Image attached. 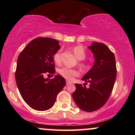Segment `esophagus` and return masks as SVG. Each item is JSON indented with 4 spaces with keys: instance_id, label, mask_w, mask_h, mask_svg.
I'll list each match as a JSON object with an SVG mask.
<instances>
[{
    "instance_id": "esophagus-1",
    "label": "esophagus",
    "mask_w": 135,
    "mask_h": 135,
    "mask_svg": "<svg viewBox=\"0 0 135 135\" xmlns=\"http://www.w3.org/2000/svg\"><path fill=\"white\" fill-rule=\"evenodd\" d=\"M70 84H72V83H71V82L69 81V80H66V85Z\"/></svg>"
}]
</instances>
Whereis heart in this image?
<instances>
[{
  "label": "heart",
  "instance_id": "heart-1",
  "mask_svg": "<svg viewBox=\"0 0 135 135\" xmlns=\"http://www.w3.org/2000/svg\"><path fill=\"white\" fill-rule=\"evenodd\" d=\"M72 51L76 56L78 60H83L86 58V52L84 48L80 46H74L72 48ZM53 60L56 64H60L61 63V49H59L53 55ZM79 65L82 67H86V64L80 61ZM59 73L60 75L66 80H72L75 77L79 75V72L76 69H69L68 67H63L59 70Z\"/></svg>",
  "mask_w": 135,
  "mask_h": 135
}]
</instances>
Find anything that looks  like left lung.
Instances as JSON below:
<instances>
[{
	"mask_svg": "<svg viewBox=\"0 0 135 135\" xmlns=\"http://www.w3.org/2000/svg\"><path fill=\"white\" fill-rule=\"evenodd\" d=\"M94 55V65L82 78L86 85L75 84L73 93L74 102L85 112H94L102 108L108 101L115 83L117 69L114 54L106 45L93 42L88 47Z\"/></svg>",
	"mask_w": 135,
	"mask_h": 135,
	"instance_id": "obj_1",
	"label": "left lung"
}]
</instances>
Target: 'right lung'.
Returning <instances> with one entry per match:
<instances>
[{
    "label": "right lung",
    "instance_id": "add662e5",
    "mask_svg": "<svg viewBox=\"0 0 135 135\" xmlns=\"http://www.w3.org/2000/svg\"><path fill=\"white\" fill-rule=\"evenodd\" d=\"M60 48L57 40L38 37L18 56L15 72L17 86L24 101L36 110L51 108L66 85L65 79L60 75L51 80L44 77L46 74H55L53 55Z\"/></svg>",
    "mask_w": 135,
    "mask_h": 135
}]
</instances>
